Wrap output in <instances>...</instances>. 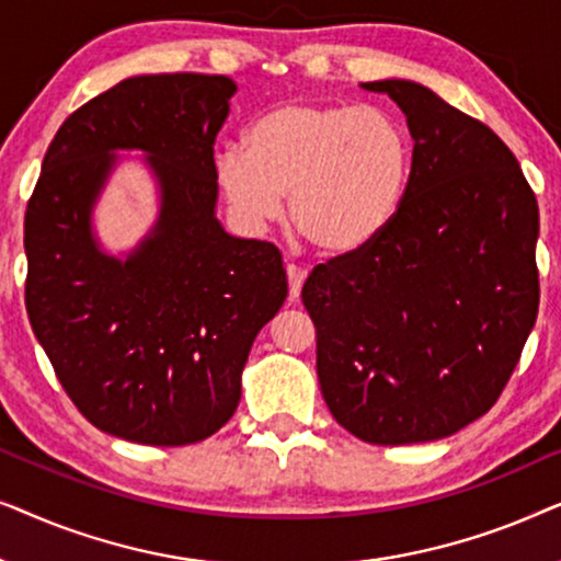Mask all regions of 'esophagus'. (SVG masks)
<instances>
[{
	"instance_id": "1",
	"label": "esophagus",
	"mask_w": 561,
	"mask_h": 561,
	"mask_svg": "<svg viewBox=\"0 0 561 561\" xmlns=\"http://www.w3.org/2000/svg\"><path fill=\"white\" fill-rule=\"evenodd\" d=\"M286 275H288V296H290V301H296V298L301 296V286H304V280H306V271H304L301 265L288 263L286 265Z\"/></svg>"
}]
</instances>
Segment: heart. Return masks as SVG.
<instances>
[{
  "instance_id": "obj_1",
  "label": "heart",
  "mask_w": 561,
  "mask_h": 561,
  "mask_svg": "<svg viewBox=\"0 0 561 561\" xmlns=\"http://www.w3.org/2000/svg\"><path fill=\"white\" fill-rule=\"evenodd\" d=\"M411 142L378 106L290 102L260 114L248 145H227L214 160L234 219L263 232L288 219L327 255H347L380 237L401 206Z\"/></svg>"
}]
</instances>
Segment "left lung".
I'll return each instance as SVG.
<instances>
[{
    "instance_id": "obj_1",
    "label": "left lung",
    "mask_w": 561,
    "mask_h": 561,
    "mask_svg": "<svg viewBox=\"0 0 561 561\" xmlns=\"http://www.w3.org/2000/svg\"><path fill=\"white\" fill-rule=\"evenodd\" d=\"M401 106L413 160L401 206L363 250L311 271L321 396L370 444L451 436L493 409L539 313V204L482 122L421 83H363Z\"/></svg>"
}]
</instances>
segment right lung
<instances>
[{
    "instance_id": "add662e5",
    "label": "right lung",
    "mask_w": 561,
    "mask_h": 561,
    "mask_svg": "<svg viewBox=\"0 0 561 561\" xmlns=\"http://www.w3.org/2000/svg\"><path fill=\"white\" fill-rule=\"evenodd\" d=\"M227 76H133L53 137L25 211V306L68 398L119 439L183 447L232 419L242 367L288 296L280 252L214 217V140ZM114 149H142L161 214L127 261L106 256L90 209Z\"/></svg>"
}]
</instances>
